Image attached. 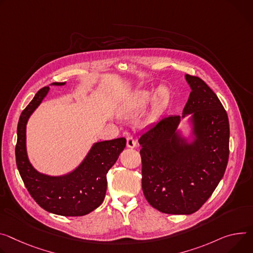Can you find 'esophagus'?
<instances>
[{
    "label": "esophagus",
    "instance_id": "34e87169",
    "mask_svg": "<svg viewBox=\"0 0 253 253\" xmlns=\"http://www.w3.org/2000/svg\"><path fill=\"white\" fill-rule=\"evenodd\" d=\"M126 140H127V147L134 148L136 146V141H135V139L133 138L132 136H128L127 138H126Z\"/></svg>",
    "mask_w": 253,
    "mask_h": 253
}]
</instances>
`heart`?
<instances>
[{"label":"heart","mask_w":253,"mask_h":253,"mask_svg":"<svg viewBox=\"0 0 253 253\" xmlns=\"http://www.w3.org/2000/svg\"><path fill=\"white\" fill-rule=\"evenodd\" d=\"M154 94L151 90H140L128 101L124 107V113L127 115H136L143 111L153 100ZM170 99L169 90L167 87H159L155 96V106L158 109L166 107Z\"/></svg>","instance_id":"heart-1"}]
</instances>
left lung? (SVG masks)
Listing matches in <instances>:
<instances>
[{
	"instance_id": "1",
	"label": "left lung",
	"mask_w": 253,
	"mask_h": 253,
	"mask_svg": "<svg viewBox=\"0 0 253 253\" xmlns=\"http://www.w3.org/2000/svg\"><path fill=\"white\" fill-rule=\"evenodd\" d=\"M191 86L182 116L159 120L139 138L142 190L156 210L174 215L197 212L224 175L229 157V121L214 91L198 77L186 75ZM192 113L195 139L188 144L176 130Z\"/></svg>"
}]
</instances>
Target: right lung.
Wrapping results in <instances>:
<instances>
[{
	"label": "right lung",
	"instance_id": "right-lung-1",
	"mask_svg": "<svg viewBox=\"0 0 253 253\" xmlns=\"http://www.w3.org/2000/svg\"><path fill=\"white\" fill-rule=\"evenodd\" d=\"M63 85L65 83H53ZM49 86L40 88L23 110L17 126L16 164L31 197L45 211L61 216H84L103 203L107 191V172L126 146L124 137L97 142L84 162L71 173L50 176L38 172L26 151V124L30 115L47 95Z\"/></svg>",
	"mask_w": 253,
	"mask_h": 253
}]
</instances>
